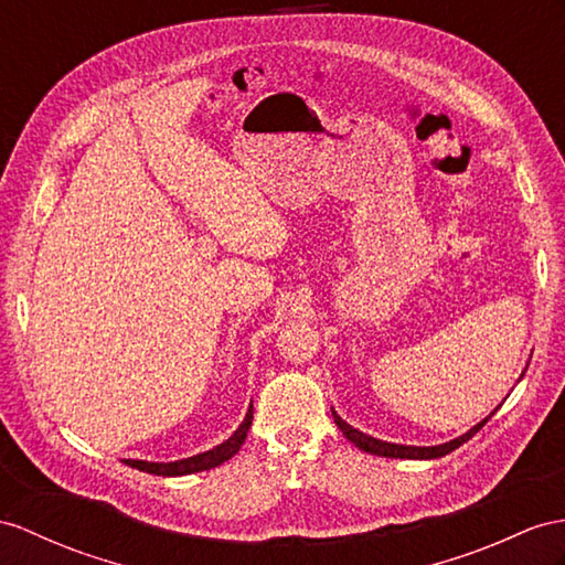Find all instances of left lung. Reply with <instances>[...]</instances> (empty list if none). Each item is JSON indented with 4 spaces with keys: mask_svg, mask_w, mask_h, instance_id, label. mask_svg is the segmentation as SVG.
I'll list each match as a JSON object with an SVG mask.
<instances>
[{
    "mask_svg": "<svg viewBox=\"0 0 565 565\" xmlns=\"http://www.w3.org/2000/svg\"><path fill=\"white\" fill-rule=\"evenodd\" d=\"M522 376H525V371H522L520 379H522ZM520 379H518V381H520ZM499 407H501V405H499ZM499 407H497V409H499ZM497 409H493V412H497ZM330 412H333V419H335V424H338V429L342 431V436H345L348 441H352L356 448L364 450V452H371V456L401 458V460H436V458H444V456H448V452H452L456 448H460L462 444L470 441V438L481 429V426H484V424L493 417V412H491L489 417H484L479 424H475L470 431H465L462 436L452 438V441H446V444H438V446H403V444L381 441V438H374V436H369V434H364V431H360V429H354V426H350L345 419H342L335 409H330Z\"/></svg>",
    "mask_w": 565,
    "mask_h": 565,
    "instance_id": "8db88e82",
    "label": "left lung"
}]
</instances>
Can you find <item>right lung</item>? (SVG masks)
<instances>
[{
  "mask_svg": "<svg viewBox=\"0 0 565 565\" xmlns=\"http://www.w3.org/2000/svg\"><path fill=\"white\" fill-rule=\"evenodd\" d=\"M254 419V405H249L246 409V417L244 422L237 426V431L232 434L227 441H223L220 446L199 452V456H191L184 460H174V462H148V460H124V465L134 467V470H141L148 475H158V477H182V475H194V472H203V470H211V467H217L227 462L232 456H237L246 431H249Z\"/></svg>",
  "mask_w": 565,
  "mask_h": 565,
  "instance_id": "right-lung-1",
  "label": "right lung"
}]
</instances>
